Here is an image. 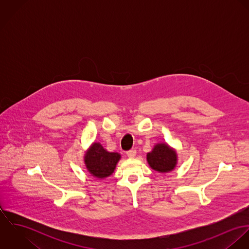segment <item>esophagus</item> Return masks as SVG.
Wrapping results in <instances>:
<instances>
[{
    "label": "esophagus",
    "mask_w": 249,
    "mask_h": 249,
    "mask_svg": "<svg viewBox=\"0 0 249 249\" xmlns=\"http://www.w3.org/2000/svg\"><path fill=\"white\" fill-rule=\"evenodd\" d=\"M126 155L129 158H134L136 156V150H129L126 152Z\"/></svg>",
    "instance_id": "1"
}]
</instances>
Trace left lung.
Segmentation results:
<instances>
[{
	"mask_svg": "<svg viewBox=\"0 0 249 249\" xmlns=\"http://www.w3.org/2000/svg\"><path fill=\"white\" fill-rule=\"evenodd\" d=\"M146 161L153 171L168 174L173 172L178 165V152L167 142H157L146 154Z\"/></svg>",
	"mask_w": 249,
	"mask_h": 249,
	"instance_id": "1",
	"label": "left lung"
}]
</instances>
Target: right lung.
<instances>
[{"mask_svg":"<svg viewBox=\"0 0 249 249\" xmlns=\"http://www.w3.org/2000/svg\"><path fill=\"white\" fill-rule=\"evenodd\" d=\"M121 158L120 153L107 151L99 142H92L83 156L88 173L98 179H106L110 177Z\"/></svg>","mask_w":249,"mask_h":249,"instance_id":"add662e5","label":"right lung"}]
</instances>
